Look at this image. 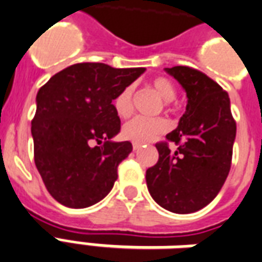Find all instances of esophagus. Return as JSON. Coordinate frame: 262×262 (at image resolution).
Returning <instances> with one entry per match:
<instances>
[{
  "mask_svg": "<svg viewBox=\"0 0 262 262\" xmlns=\"http://www.w3.org/2000/svg\"><path fill=\"white\" fill-rule=\"evenodd\" d=\"M141 147L140 143H133V150H139Z\"/></svg>",
  "mask_w": 262,
  "mask_h": 262,
  "instance_id": "obj_1",
  "label": "esophagus"
}]
</instances>
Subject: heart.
I'll list each match as a JSON object with an SVG mask.
<instances>
[{
	"mask_svg": "<svg viewBox=\"0 0 262 262\" xmlns=\"http://www.w3.org/2000/svg\"><path fill=\"white\" fill-rule=\"evenodd\" d=\"M151 86L164 101L170 102L175 100L176 89L166 77H154L151 80ZM133 93H135V89L132 84H129V86L123 87L114 98L112 106H114V111L119 118H127L133 112ZM168 127H169L168 122L162 118L150 119V118L137 116V118L123 125L122 136L125 137L126 140L144 144V143L154 140L156 137H158L162 133H165Z\"/></svg>",
	"mask_w": 262,
	"mask_h": 262,
	"instance_id": "heart-1",
	"label": "heart"
}]
</instances>
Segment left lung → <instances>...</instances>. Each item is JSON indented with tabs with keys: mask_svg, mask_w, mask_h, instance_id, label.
Listing matches in <instances>:
<instances>
[{
	"mask_svg": "<svg viewBox=\"0 0 262 262\" xmlns=\"http://www.w3.org/2000/svg\"><path fill=\"white\" fill-rule=\"evenodd\" d=\"M185 89L186 112L166 140L157 143L158 162L146 172L151 197L175 214H190L210 204L224 186L232 164L236 122L228 93L189 67L165 68Z\"/></svg>",
	"mask_w": 262,
	"mask_h": 262,
	"instance_id": "left-lung-1",
	"label": "left lung"
}]
</instances>
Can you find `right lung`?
<instances>
[{"mask_svg": "<svg viewBox=\"0 0 262 262\" xmlns=\"http://www.w3.org/2000/svg\"><path fill=\"white\" fill-rule=\"evenodd\" d=\"M144 71L83 62L58 72L38 90L32 121L34 162L58 203L86 208L111 191L118 165L133 148L130 141L111 140L121 130L112 101Z\"/></svg>", "mask_w": 262, "mask_h": 262, "instance_id": "obj_1", "label": "right lung"}]
</instances>
